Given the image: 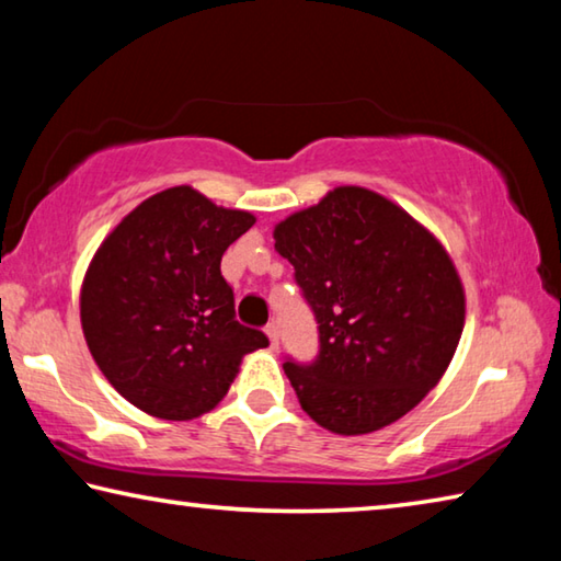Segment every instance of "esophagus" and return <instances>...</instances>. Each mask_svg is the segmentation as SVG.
I'll use <instances>...</instances> for the list:
<instances>
[{
	"label": "esophagus",
	"mask_w": 561,
	"mask_h": 561,
	"mask_svg": "<svg viewBox=\"0 0 561 561\" xmlns=\"http://www.w3.org/2000/svg\"><path fill=\"white\" fill-rule=\"evenodd\" d=\"M264 334H267V339H270V348L277 351V346H279V331H277V324H267V329H264Z\"/></svg>",
	"instance_id": "1"
}]
</instances>
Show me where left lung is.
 Returning a JSON list of instances; mask_svg holds the SVG:
<instances>
[{
    "label": "left lung",
    "mask_w": 561,
    "mask_h": 561,
    "mask_svg": "<svg viewBox=\"0 0 561 561\" xmlns=\"http://www.w3.org/2000/svg\"><path fill=\"white\" fill-rule=\"evenodd\" d=\"M274 250L319 324L314 364H284L311 421L374 433L438 386L465 327V289L438 237L403 207L341 185L274 227Z\"/></svg>",
    "instance_id": "8db88e82"
}]
</instances>
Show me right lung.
Returning <instances> with one entry per match:
<instances>
[{"mask_svg":"<svg viewBox=\"0 0 561 561\" xmlns=\"http://www.w3.org/2000/svg\"><path fill=\"white\" fill-rule=\"evenodd\" d=\"M254 215L168 187L101 242L81 284V327L108 383L140 411L190 421L222 401L244 354L270 346L234 319L220 262Z\"/></svg>","mask_w":561,"mask_h":561,"instance_id":"right-lung-1","label":"right lung"}]
</instances>
